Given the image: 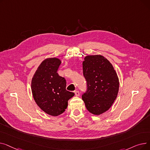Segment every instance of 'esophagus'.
Wrapping results in <instances>:
<instances>
[{
    "label": "esophagus",
    "instance_id": "esophagus-1",
    "mask_svg": "<svg viewBox=\"0 0 150 150\" xmlns=\"http://www.w3.org/2000/svg\"><path fill=\"white\" fill-rule=\"evenodd\" d=\"M74 93H75V96H80V92H79V91H76L74 92Z\"/></svg>",
    "mask_w": 150,
    "mask_h": 150
}]
</instances>
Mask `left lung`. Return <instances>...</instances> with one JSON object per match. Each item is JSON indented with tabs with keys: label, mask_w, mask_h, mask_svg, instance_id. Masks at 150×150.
Wrapping results in <instances>:
<instances>
[{
	"label": "left lung",
	"mask_w": 150,
	"mask_h": 150,
	"mask_svg": "<svg viewBox=\"0 0 150 150\" xmlns=\"http://www.w3.org/2000/svg\"><path fill=\"white\" fill-rule=\"evenodd\" d=\"M83 70L88 90L82 99L89 112L100 115L108 111L117 97L119 77L111 63L100 54L86 56Z\"/></svg>",
	"instance_id": "left-lung-1"
}]
</instances>
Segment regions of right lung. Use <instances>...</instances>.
Instances as JSON below:
<instances>
[{
    "mask_svg": "<svg viewBox=\"0 0 150 150\" xmlns=\"http://www.w3.org/2000/svg\"><path fill=\"white\" fill-rule=\"evenodd\" d=\"M61 64L58 58L45 59L31 80V92L36 103L44 112L54 117L66 111L68 100L75 95L66 89V79L57 73Z\"/></svg>",
    "mask_w": 150,
    "mask_h": 150,
    "instance_id": "add662e5",
    "label": "right lung"
}]
</instances>
